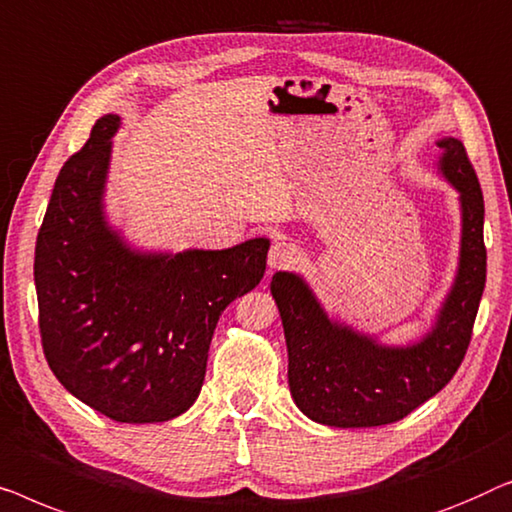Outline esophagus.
I'll return each mask as SVG.
<instances>
[{
  "instance_id": "esophagus-1",
  "label": "esophagus",
  "mask_w": 512,
  "mask_h": 512,
  "mask_svg": "<svg viewBox=\"0 0 512 512\" xmlns=\"http://www.w3.org/2000/svg\"><path fill=\"white\" fill-rule=\"evenodd\" d=\"M299 248L294 243L287 241H273V246L269 250V266L271 269H290L299 262Z\"/></svg>"
}]
</instances>
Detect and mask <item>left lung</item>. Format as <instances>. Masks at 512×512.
Returning <instances> with one entry per match:
<instances>
[{
  "mask_svg": "<svg viewBox=\"0 0 512 512\" xmlns=\"http://www.w3.org/2000/svg\"><path fill=\"white\" fill-rule=\"evenodd\" d=\"M438 148L443 176L462 199V257L436 325L420 343L385 348L331 322L294 273L278 271L271 280L290 357V392L315 422L343 429L399 422L441 392L464 362L487 278L485 201L464 143L443 139Z\"/></svg>",
  "mask_w": 512,
  "mask_h": 512,
  "instance_id": "obj_1",
  "label": "left lung"
}]
</instances>
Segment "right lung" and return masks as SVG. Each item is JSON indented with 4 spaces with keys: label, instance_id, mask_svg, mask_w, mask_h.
<instances>
[{
    "label": "right lung",
    "instance_id": "right-lung-1",
    "mask_svg": "<svg viewBox=\"0 0 512 512\" xmlns=\"http://www.w3.org/2000/svg\"><path fill=\"white\" fill-rule=\"evenodd\" d=\"M118 115L64 162L43 215L34 283L43 355L85 406L115 422H164L199 397L220 315L259 285L269 241L178 255L132 253L102 194Z\"/></svg>",
    "mask_w": 512,
    "mask_h": 512
}]
</instances>
